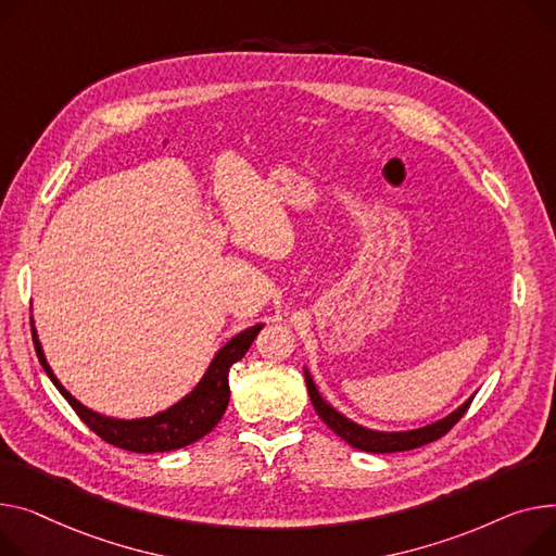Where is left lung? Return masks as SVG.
<instances>
[{"label":"left lung","instance_id":"1","mask_svg":"<svg viewBox=\"0 0 556 556\" xmlns=\"http://www.w3.org/2000/svg\"><path fill=\"white\" fill-rule=\"evenodd\" d=\"M306 387H308V395H311V402L315 406L317 416L332 431H336L342 440H346L351 447L362 450V452H371V454L409 452V450L429 445V442L445 435L465 416V412L469 409V404L473 400V397H469L463 406H458L454 414H450L447 418H442L433 425H427V427H420V429H414V431H391V433H387V431H371L366 427H359V425L351 422L349 418H344L340 412L332 409V406L319 395V391L313 384V378L308 376V371H306Z\"/></svg>","mask_w":556,"mask_h":556}]
</instances>
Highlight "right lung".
I'll return each instance as SVG.
<instances>
[{"instance_id": "1", "label": "right lung", "mask_w": 556, "mask_h": 556, "mask_svg": "<svg viewBox=\"0 0 556 556\" xmlns=\"http://www.w3.org/2000/svg\"><path fill=\"white\" fill-rule=\"evenodd\" d=\"M262 328L264 324L250 326L220 349L212 359L207 374L190 395H185L180 402L169 406V409L163 414H156L152 418H138V420L104 418L87 409V406H83L53 376L51 366L47 364V357L42 353L40 340H37L35 326H30V332H33L37 359H40L47 376L58 387V391L66 397L71 409L80 416V420L93 433H98L104 442H109V445L127 450V452L156 454V452H172V450L188 447L218 425L230 402V384H228L230 366L248 353L250 344L254 342V338L258 336V330Z\"/></svg>"}]
</instances>
